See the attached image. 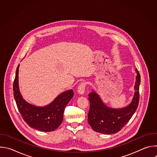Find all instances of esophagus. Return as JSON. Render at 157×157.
Listing matches in <instances>:
<instances>
[{
  "label": "esophagus",
  "instance_id": "34e87169",
  "mask_svg": "<svg viewBox=\"0 0 157 157\" xmlns=\"http://www.w3.org/2000/svg\"><path fill=\"white\" fill-rule=\"evenodd\" d=\"M85 87H86V84L84 82H81L78 87V93L79 94H83L84 93Z\"/></svg>",
  "mask_w": 157,
  "mask_h": 157
}]
</instances>
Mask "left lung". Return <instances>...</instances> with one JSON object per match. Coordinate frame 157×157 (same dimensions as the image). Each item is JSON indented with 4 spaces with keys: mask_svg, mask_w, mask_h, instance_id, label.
<instances>
[{
    "mask_svg": "<svg viewBox=\"0 0 157 157\" xmlns=\"http://www.w3.org/2000/svg\"><path fill=\"white\" fill-rule=\"evenodd\" d=\"M136 71L137 76L134 86L136 92L132 102L125 107L110 108L104 104L99 95L94 91L89 94L90 108L87 121L94 131L108 135L116 133L124 127L135 113L139 102L140 84V75L137 69Z\"/></svg>",
    "mask_w": 157,
    "mask_h": 157,
    "instance_id": "8db88e82",
    "label": "left lung"
}]
</instances>
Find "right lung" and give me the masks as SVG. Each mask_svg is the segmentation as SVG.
I'll return each instance as SVG.
<instances>
[{
    "mask_svg": "<svg viewBox=\"0 0 157 157\" xmlns=\"http://www.w3.org/2000/svg\"><path fill=\"white\" fill-rule=\"evenodd\" d=\"M18 68L16 70L13 84V96L17 108L24 121L30 127L43 132L56 130L62 123L66 105L73 97V90L66 91L58 96L50 104L37 107L25 101L18 87Z\"/></svg>",
    "mask_w": 157,
    "mask_h": 157,
    "instance_id": "1",
    "label": "right lung"
}]
</instances>
